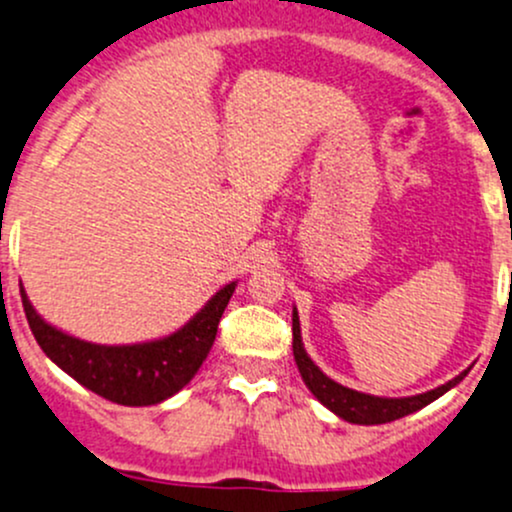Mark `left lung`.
I'll use <instances>...</instances> for the list:
<instances>
[{
  "label": "left lung",
  "mask_w": 512,
  "mask_h": 512,
  "mask_svg": "<svg viewBox=\"0 0 512 512\" xmlns=\"http://www.w3.org/2000/svg\"><path fill=\"white\" fill-rule=\"evenodd\" d=\"M291 330H294V359L299 364V372L306 381V386L311 389L313 396L323 403L325 408H330L335 415H340L342 420L347 423H357V425H381V423H391V420L403 418V415L420 411L423 406L440 398L442 393L452 389L454 384L462 381L459 374L457 379L447 381L445 386H437L435 391L428 393H420V396H411V398H379V396H369V393H359L347 389V386L338 384V381L328 379L316 364L311 362V357L306 355L301 345V330H299V316H296V308H294V318H291Z\"/></svg>",
  "instance_id": "left-lung-1"
}]
</instances>
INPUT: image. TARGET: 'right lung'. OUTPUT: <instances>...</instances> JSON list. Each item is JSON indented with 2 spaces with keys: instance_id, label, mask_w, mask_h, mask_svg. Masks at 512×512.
<instances>
[{
  "instance_id": "1",
  "label": "right lung",
  "mask_w": 512,
  "mask_h": 512,
  "mask_svg": "<svg viewBox=\"0 0 512 512\" xmlns=\"http://www.w3.org/2000/svg\"><path fill=\"white\" fill-rule=\"evenodd\" d=\"M235 282L223 286L182 330L143 345H92L60 333L33 311L24 289L26 320L41 350L89 391L121 406H153L165 401L192 381L209 355Z\"/></svg>"
}]
</instances>
